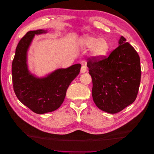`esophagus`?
Listing matches in <instances>:
<instances>
[{
  "mask_svg": "<svg viewBox=\"0 0 154 154\" xmlns=\"http://www.w3.org/2000/svg\"><path fill=\"white\" fill-rule=\"evenodd\" d=\"M87 71V67L85 66H82L81 67V72L84 73Z\"/></svg>",
  "mask_w": 154,
  "mask_h": 154,
  "instance_id": "obj_1",
  "label": "esophagus"
}]
</instances>
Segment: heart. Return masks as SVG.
<instances>
[{
  "mask_svg": "<svg viewBox=\"0 0 154 154\" xmlns=\"http://www.w3.org/2000/svg\"><path fill=\"white\" fill-rule=\"evenodd\" d=\"M80 44L84 48H91L92 57L97 60L105 57L110 51V45L106 40L91 35L83 36L80 40Z\"/></svg>",
  "mask_w": 154,
  "mask_h": 154,
  "instance_id": "1",
  "label": "heart"
}]
</instances>
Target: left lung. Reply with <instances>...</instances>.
Masks as SVG:
<instances>
[{"instance_id": "obj_1", "label": "left lung", "mask_w": 154, "mask_h": 154, "mask_svg": "<svg viewBox=\"0 0 154 154\" xmlns=\"http://www.w3.org/2000/svg\"><path fill=\"white\" fill-rule=\"evenodd\" d=\"M126 40L121 36L119 46L109 57L88 58L93 100L110 114L119 112L136 100L141 82L140 58Z\"/></svg>"}]
</instances>
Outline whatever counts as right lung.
Returning a JSON list of instances; mask_svg holds the SVG:
<instances>
[{
  "label": "right lung",
  "mask_w": 154,
  "mask_h": 154,
  "mask_svg": "<svg viewBox=\"0 0 154 154\" xmlns=\"http://www.w3.org/2000/svg\"><path fill=\"white\" fill-rule=\"evenodd\" d=\"M47 31H30L18 42L12 62L13 89L22 104L36 114H45L58 109L66 95L67 88L80 71L81 64L59 69L44 78L31 74L27 64V52L35 35Z\"/></svg>",
  "instance_id": "obj_1"
}]
</instances>
